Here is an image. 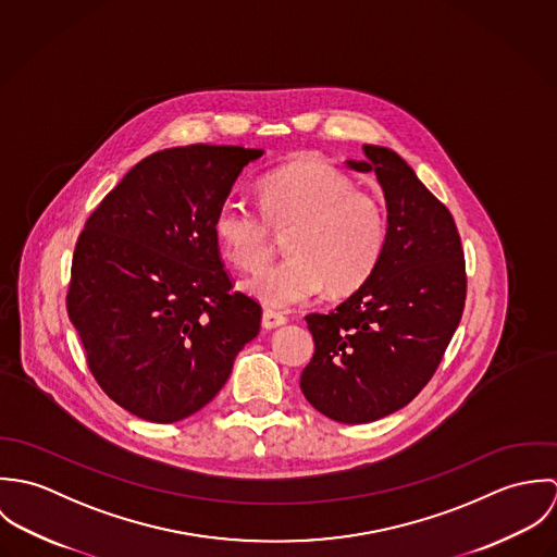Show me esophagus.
<instances>
[{"instance_id": "obj_1", "label": "esophagus", "mask_w": 557, "mask_h": 557, "mask_svg": "<svg viewBox=\"0 0 557 557\" xmlns=\"http://www.w3.org/2000/svg\"><path fill=\"white\" fill-rule=\"evenodd\" d=\"M287 321V318L283 315V313H276V311H270V309H265L263 311V318H261V325L265 327V330H272V327H278V325H283Z\"/></svg>"}]
</instances>
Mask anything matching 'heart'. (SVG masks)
Listing matches in <instances>:
<instances>
[{
  "label": "heart",
  "instance_id": "b5f03b06",
  "mask_svg": "<svg viewBox=\"0 0 557 557\" xmlns=\"http://www.w3.org/2000/svg\"><path fill=\"white\" fill-rule=\"evenodd\" d=\"M259 201L261 212L236 197L225 199L214 214V236L227 261L257 270L272 255V232H292V257L244 283L265 307L307 302L323 287L334 296L349 294L380 265L388 242L386 208L343 171L309 157L287 162L261 177Z\"/></svg>",
  "mask_w": 557,
  "mask_h": 557
}]
</instances>
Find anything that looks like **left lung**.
Instances as JSON below:
<instances>
[{
    "label": "left lung",
    "mask_w": 557,
    "mask_h": 557,
    "mask_svg": "<svg viewBox=\"0 0 557 557\" xmlns=\"http://www.w3.org/2000/svg\"><path fill=\"white\" fill-rule=\"evenodd\" d=\"M349 166L375 171L388 208V242L369 281L330 313L307 315L315 354L300 388L323 416L380 420L431 382L466 309L461 238L448 208L397 152L362 148Z\"/></svg>",
    "instance_id": "8db88e82"
}]
</instances>
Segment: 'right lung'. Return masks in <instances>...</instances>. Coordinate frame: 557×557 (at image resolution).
<instances>
[{
  "label": "right lung",
  "mask_w": 557,
  "mask_h": 557,
  "mask_svg": "<svg viewBox=\"0 0 557 557\" xmlns=\"http://www.w3.org/2000/svg\"><path fill=\"white\" fill-rule=\"evenodd\" d=\"M261 150L206 146L137 162L81 232L66 309L102 393L171 424L225 386L261 307L236 292L214 214Z\"/></svg>",
  "instance_id": "1"
}]
</instances>
